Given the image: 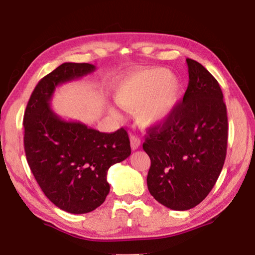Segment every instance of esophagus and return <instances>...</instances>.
I'll return each instance as SVG.
<instances>
[{
    "mask_svg": "<svg viewBox=\"0 0 255 255\" xmlns=\"http://www.w3.org/2000/svg\"><path fill=\"white\" fill-rule=\"evenodd\" d=\"M130 145H131V148L135 150L140 146V139L139 137L136 136V135H131L130 136Z\"/></svg>",
    "mask_w": 255,
    "mask_h": 255,
    "instance_id": "obj_1",
    "label": "esophagus"
}]
</instances>
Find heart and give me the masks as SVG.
Listing matches in <instances>:
<instances>
[{
  "mask_svg": "<svg viewBox=\"0 0 255 255\" xmlns=\"http://www.w3.org/2000/svg\"><path fill=\"white\" fill-rule=\"evenodd\" d=\"M181 89L180 80L165 68H149L125 77L115 90V98L125 109H136L138 122L155 125L173 114Z\"/></svg>",
  "mask_w": 255,
  "mask_h": 255,
  "instance_id": "b5f03b06",
  "label": "heart"
}]
</instances>
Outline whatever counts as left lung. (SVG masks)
Here are the masks:
<instances>
[{
	"label": "left lung",
	"instance_id": "left-lung-1",
	"mask_svg": "<svg viewBox=\"0 0 255 255\" xmlns=\"http://www.w3.org/2000/svg\"><path fill=\"white\" fill-rule=\"evenodd\" d=\"M189 84L165 122L148 129L143 148L150 158L149 193L173 210L191 209L208 196L226 157V105L217 80L187 58Z\"/></svg>",
	"mask_w": 255,
	"mask_h": 255
}]
</instances>
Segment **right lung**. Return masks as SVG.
<instances>
[{"label": "right lung", "instance_id": "add662e5", "mask_svg": "<svg viewBox=\"0 0 255 255\" xmlns=\"http://www.w3.org/2000/svg\"><path fill=\"white\" fill-rule=\"evenodd\" d=\"M96 71L88 63H64L38 82L23 117L24 152L45 196L64 211L86 214L105 202L111 165L131 153L124 128L107 133L85 124L66 122L50 108L59 84Z\"/></svg>", "mask_w": 255, "mask_h": 255}]
</instances>
